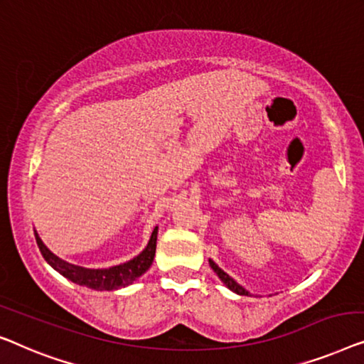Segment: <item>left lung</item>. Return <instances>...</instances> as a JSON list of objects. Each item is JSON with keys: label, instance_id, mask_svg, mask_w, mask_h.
<instances>
[{"label": "left lung", "instance_id": "8db88e82", "mask_svg": "<svg viewBox=\"0 0 364 364\" xmlns=\"http://www.w3.org/2000/svg\"><path fill=\"white\" fill-rule=\"evenodd\" d=\"M209 265H211V269L214 270V272H216L218 277L221 279V282L226 285L229 290H232L234 294H237V295H250V291H247L242 285H239L237 282H235V280L231 277V275H228L226 272H224V270L219 267V265L214 262V260L209 259Z\"/></svg>", "mask_w": 364, "mask_h": 364}]
</instances>
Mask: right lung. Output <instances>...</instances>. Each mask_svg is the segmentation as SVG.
Here are the masks:
<instances>
[{
    "label": "right lung",
    "mask_w": 364,
    "mask_h": 364,
    "mask_svg": "<svg viewBox=\"0 0 364 364\" xmlns=\"http://www.w3.org/2000/svg\"><path fill=\"white\" fill-rule=\"evenodd\" d=\"M36 242H38V247L43 254L50 267L58 270L60 275H64L65 279H69L70 282L87 287V289L92 290H117L122 289V287H127L135 282L138 277H141L143 274L150 269L153 264V259H155V250H156V235H158V228L153 229L151 237L148 240L146 247L141 250L136 257H133L129 262H124L120 265H114V267L109 269H87L80 267V265H74L63 260L58 255L50 252V250L46 247V244L41 240L39 234L34 231Z\"/></svg>",
    "instance_id": "1"
}]
</instances>
